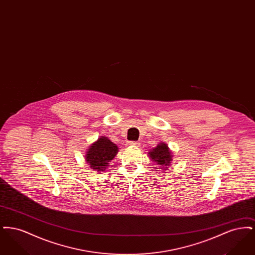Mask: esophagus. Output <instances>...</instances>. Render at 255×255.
Instances as JSON below:
<instances>
[{"label":"esophagus","instance_id":"esophagus-1","mask_svg":"<svg viewBox=\"0 0 255 255\" xmlns=\"http://www.w3.org/2000/svg\"><path fill=\"white\" fill-rule=\"evenodd\" d=\"M129 144H130V145H132V146L139 145V143H138V142H137V141H130V142H129Z\"/></svg>","mask_w":255,"mask_h":255}]
</instances>
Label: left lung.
Returning a JSON list of instances; mask_svg holds the SVG:
<instances>
[{
	"mask_svg": "<svg viewBox=\"0 0 255 255\" xmlns=\"http://www.w3.org/2000/svg\"><path fill=\"white\" fill-rule=\"evenodd\" d=\"M149 156L154 161H157L158 164L162 165V167L169 166L170 162L172 160L169 148L165 143L158 144L157 147L149 152Z\"/></svg>",
	"mask_w": 255,
	"mask_h": 255,
	"instance_id": "left-lung-1",
	"label": "left lung"
}]
</instances>
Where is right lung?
I'll list each match as a JSON object with an SVG mask.
<instances>
[{"label": "right lung", "instance_id": "add662e5", "mask_svg": "<svg viewBox=\"0 0 255 255\" xmlns=\"http://www.w3.org/2000/svg\"><path fill=\"white\" fill-rule=\"evenodd\" d=\"M118 152V146L107 137L101 136L94 144L90 146L86 154V160L93 169L97 170L98 172L103 171L106 169V166L109 164L108 162L114 158Z\"/></svg>", "mask_w": 255, "mask_h": 255}]
</instances>
